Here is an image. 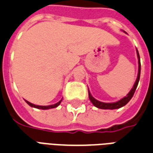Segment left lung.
<instances>
[{
    "mask_svg": "<svg viewBox=\"0 0 153 153\" xmlns=\"http://www.w3.org/2000/svg\"><path fill=\"white\" fill-rule=\"evenodd\" d=\"M137 51V57H138V63H139V70H138V75H137V79L136 80V82L134 84L133 87L131 88V90L130 91V92L128 93L127 96L123 97V99H121L120 100H119L117 102H100V101H98L97 100H95V98L92 97V95H91V93L88 91V95H89V99L91 100V102L93 103V105L96 107L98 108H100V109H118V108H120L122 107H123L124 105H126L128 103L131 99L133 96L134 93L136 91V89L137 86H138L139 80H140V54H139L138 51Z\"/></svg>",
    "mask_w": 153,
    "mask_h": 153,
    "instance_id": "1",
    "label": "left lung"
}]
</instances>
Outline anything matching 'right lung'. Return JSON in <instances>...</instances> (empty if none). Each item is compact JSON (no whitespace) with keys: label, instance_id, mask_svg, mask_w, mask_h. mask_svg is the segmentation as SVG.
<instances>
[{"label":"right lung","instance_id":"obj_1","mask_svg":"<svg viewBox=\"0 0 153 153\" xmlns=\"http://www.w3.org/2000/svg\"><path fill=\"white\" fill-rule=\"evenodd\" d=\"M61 100L59 102H58L57 103H55V104H53V105H50V106H39V105H35V104H33V103H31V102H30L29 101H27V100H25V102H27L28 104L30 105V107H32V108H38V109H42V110H46V109H51V108H57L58 105L60 104L62 102Z\"/></svg>","mask_w":153,"mask_h":153}]
</instances>
